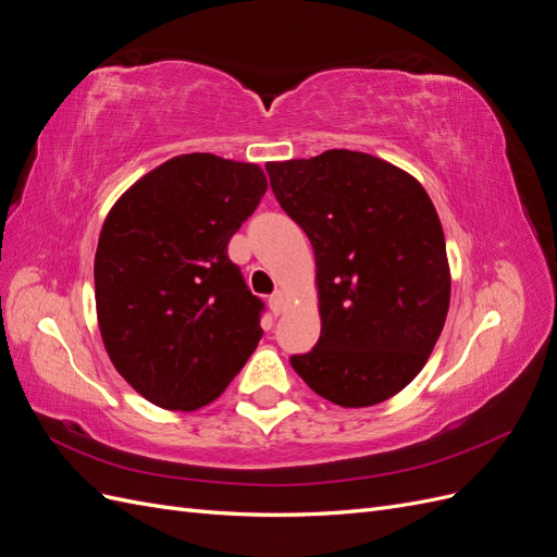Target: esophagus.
Returning <instances> with one entry per match:
<instances>
[{
	"instance_id": "esophagus-1",
	"label": "esophagus",
	"mask_w": 557,
	"mask_h": 557,
	"mask_svg": "<svg viewBox=\"0 0 557 557\" xmlns=\"http://www.w3.org/2000/svg\"><path fill=\"white\" fill-rule=\"evenodd\" d=\"M285 305H288V301H285L283 293H274L272 297H269V309H272L274 315H281L285 311Z\"/></svg>"
}]
</instances>
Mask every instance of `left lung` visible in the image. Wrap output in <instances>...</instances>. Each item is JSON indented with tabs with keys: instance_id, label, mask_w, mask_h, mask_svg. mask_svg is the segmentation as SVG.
<instances>
[{
	"instance_id": "left-lung-1",
	"label": "left lung",
	"mask_w": 557,
	"mask_h": 557,
	"mask_svg": "<svg viewBox=\"0 0 557 557\" xmlns=\"http://www.w3.org/2000/svg\"><path fill=\"white\" fill-rule=\"evenodd\" d=\"M281 209L315 252L320 339L290 364L339 407L407 387L440 339L450 274L440 215L407 172L358 150L267 164Z\"/></svg>"
}]
</instances>
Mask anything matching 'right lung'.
I'll return each instance as SVG.
<instances>
[{"instance_id": "add662e5", "label": "right lung", "mask_w": 557, "mask_h": 557, "mask_svg": "<svg viewBox=\"0 0 557 557\" xmlns=\"http://www.w3.org/2000/svg\"><path fill=\"white\" fill-rule=\"evenodd\" d=\"M264 193L258 164L190 153L134 183L107 215L95 256L99 332L117 374L162 409L213 401L262 339L264 301L227 244Z\"/></svg>"}]
</instances>
